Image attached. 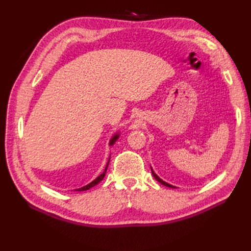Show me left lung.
Here are the masks:
<instances>
[{
    "label": "left lung",
    "instance_id": "1",
    "mask_svg": "<svg viewBox=\"0 0 251 251\" xmlns=\"http://www.w3.org/2000/svg\"><path fill=\"white\" fill-rule=\"evenodd\" d=\"M151 172H152V175H153V177H154V179H155L156 181H158L159 183L161 184H163V185H165V186H167V188H172V189H176V186L175 185H172V184H169V183H167V182H165L164 180H162L161 178L158 177V176L154 173V170L152 169V167H151Z\"/></svg>",
    "mask_w": 251,
    "mask_h": 251
}]
</instances>
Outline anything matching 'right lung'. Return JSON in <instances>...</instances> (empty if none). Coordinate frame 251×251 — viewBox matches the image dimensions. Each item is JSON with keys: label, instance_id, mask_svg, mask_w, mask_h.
<instances>
[{"label": "right lung", "instance_id": "add662e5", "mask_svg": "<svg viewBox=\"0 0 251 251\" xmlns=\"http://www.w3.org/2000/svg\"><path fill=\"white\" fill-rule=\"evenodd\" d=\"M120 135H121V132L120 131H117V132H115V134L112 136V138L110 139V142H109V146L110 147H112L114 145V143L116 142V140L119 139L120 138ZM109 163H110V157H109V159H108V163H106V166H105V168H104V170H103V173L101 174V175H99L97 178H96L95 180H93L92 182L90 183H88V184H86V185H84V186H82V188H79V189H76V190H74V191H78V192H81V191H86V190H89L90 188H93V186H95V185H97L101 180H102L103 178H104V176H105V173H106V169H108V166H109Z\"/></svg>", "mask_w": 251, "mask_h": 251}]
</instances>
